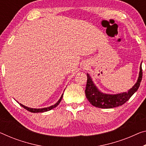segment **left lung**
<instances>
[{
	"mask_svg": "<svg viewBox=\"0 0 146 146\" xmlns=\"http://www.w3.org/2000/svg\"><path fill=\"white\" fill-rule=\"evenodd\" d=\"M142 62L140 64V72L137 82L128 91L121 93L107 94L102 93L94 84L90 75L87 74V82L85 93L87 100L93 106L100 108H113L125 104L140 87L142 78Z\"/></svg>",
	"mask_w": 146,
	"mask_h": 146,
	"instance_id": "1",
	"label": "left lung"
}]
</instances>
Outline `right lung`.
<instances>
[{
  "instance_id": "right-lung-1",
  "label": "right lung",
  "mask_w": 146,
  "mask_h": 146,
  "mask_svg": "<svg viewBox=\"0 0 146 146\" xmlns=\"http://www.w3.org/2000/svg\"><path fill=\"white\" fill-rule=\"evenodd\" d=\"M62 96H63V93L62 94V95H61V96H60V98H59V100H58V101L56 102L54 105H52V106H51L50 107L43 108H29L27 106H24V105L21 104V103H19L17 101V102L20 104V106H21L22 107L26 109L27 110H28V111H31V112H33V113H39V112H45V111H50V110H51V109H53V108H55V107H57L58 105L59 104V103L60 102V101H61V100L62 98Z\"/></svg>"
}]
</instances>
